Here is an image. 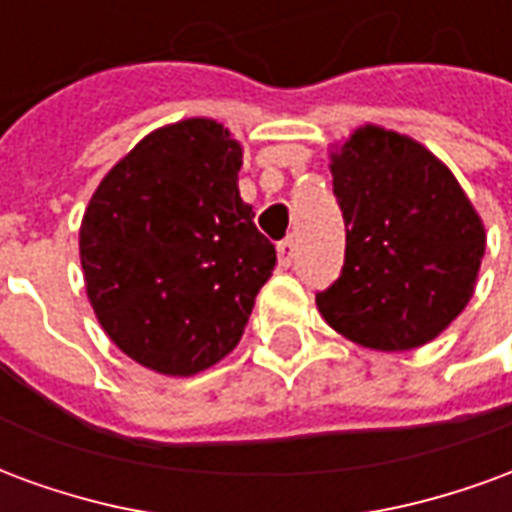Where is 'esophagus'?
I'll list each match as a JSON object with an SVG mask.
<instances>
[{
    "label": "esophagus",
    "mask_w": 512,
    "mask_h": 512,
    "mask_svg": "<svg viewBox=\"0 0 512 512\" xmlns=\"http://www.w3.org/2000/svg\"><path fill=\"white\" fill-rule=\"evenodd\" d=\"M277 255H279V266H282V268L293 266V260H296V244H293V238H285V241H279Z\"/></svg>",
    "instance_id": "1"
}]
</instances>
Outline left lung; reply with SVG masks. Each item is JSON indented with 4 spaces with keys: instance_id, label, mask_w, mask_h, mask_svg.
<instances>
[{
    "instance_id": "obj_1",
    "label": "left lung",
    "mask_w": 512,
    "mask_h": 512,
    "mask_svg": "<svg viewBox=\"0 0 512 512\" xmlns=\"http://www.w3.org/2000/svg\"><path fill=\"white\" fill-rule=\"evenodd\" d=\"M345 222L340 277L315 293L326 323L376 351H411L474 293L485 230L452 172L395 131L359 128L332 156Z\"/></svg>"
}]
</instances>
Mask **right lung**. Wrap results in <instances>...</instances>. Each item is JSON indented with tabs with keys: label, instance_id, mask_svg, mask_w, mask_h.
I'll use <instances>...</instances> for the list:
<instances>
[{
	"label": "right lung",
	"instance_id": "obj_1",
	"mask_svg": "<svg viewBox=\"0 0 512 512\" xmlns=\"http://www.w3.org/2000/svg\"><path fill=\"white\" fill-rule=\"evenodd\" d=\"M241 147L213 120L158 128L84 211V282L104 332L139 365L194 376L233 351L277 249L238 194Z\"/></svg>",
	"mask_w": 512,
	"mask_h": 512
}]
</instances>
